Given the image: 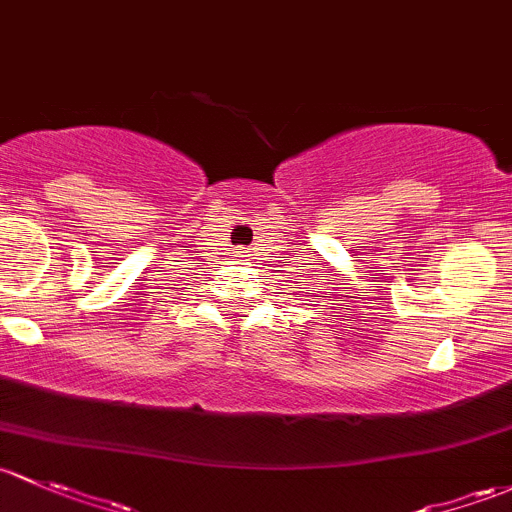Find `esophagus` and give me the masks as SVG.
Wrapping results in <instances>:
<instances>
[{"instance_id":"1","label":"esophagus","mask_w":512,"mask_h":512,"mask_svg":"<svg viewBox=\"0 0 512 512\" xmlns=\"http://www.w3.org/2000/svg\"><path fill=\"white\" fill-rule=\"evenodd\" d=\"M247 257H250V255H247V250H242L240 252V262H247Z\"/></svg>"}]
</instances>
